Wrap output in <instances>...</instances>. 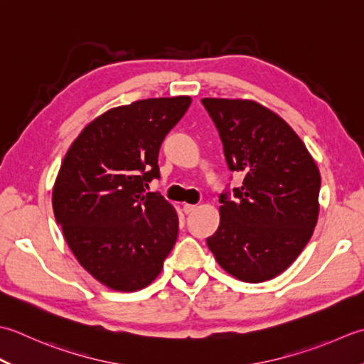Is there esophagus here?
<instances>
[{
	"instance_id": "34e87169",
	"label": "esophagus",
	"mask_w": 364,
	"mask_h": 364,
	"mask_svg": "<svg viewBox=\"0 0 364 364\" xmlns=\"http://www.w3.org/2000/svg\"><path fill=\"white\" fill-rule=\"evenodd\" d=\"M196 207L198 205H195V204H183V212L187 213V215H190L191 212L196 210Z\"/></svg>"
}]
</instances>
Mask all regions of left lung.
I'll return each instance as SVG.
<instances>
[{
  "mask_svg": "<svg viewBox=\"0 0 364 364\" xmlns=\"http://www.w3.org/2000/svg\"><path fill=\"white\" fill-rule=\"evenodd\" d=\"M242 187L220 196V225L207 247L245 283L283 273L306 247L318 218L321 173L294 129L248 99H203Z\"/></svg>",
  "mask_w": 364,
  "mask_h": 364,
  "instance_id": "obj_1",
  "label": "left lung"
}]
</instances>
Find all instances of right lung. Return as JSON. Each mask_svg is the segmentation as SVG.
Here are the masks:
<instances>
[{
  "instance_id": "right-lung-1",
  "label": "right lung",
  "mask_w": 364,
  "mask_h": 364,
  "mask_svg": "<svg viewBox=\"0 0 364 364\" xmlns=\"http://www.w3.org/2000/svg\"><path fill=\"white\" fill-rule=\"evenodd\" d=\"M190 103L179 95L109 108L81 130L59 168L55 218L78 264L113 291L149 286L177 240L174 205L144 187L160 176V146Z\"/></svg>"
}]
</instances>
